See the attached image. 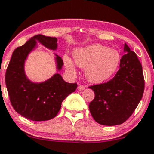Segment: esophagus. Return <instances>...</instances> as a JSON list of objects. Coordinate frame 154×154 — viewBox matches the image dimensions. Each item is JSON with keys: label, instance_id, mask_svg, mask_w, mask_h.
<instances>
[{"label": "esophagus", "instance_id": "34e87169", "mask_svg": "<svg viewBox=\"0 0 154 154\" xmlns=\"http://www.w3.org/2000/svg\"><path fill=\"white\" fill-rule=\"evenodd\" d=\"M77 89H78V90H80V91H82V90H84V89H85V87L83 85H79Z\"/></svg>", "mask_w": 154, "mask_h": 154}]
</instances>
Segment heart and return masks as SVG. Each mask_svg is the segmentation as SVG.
I'll use <instances>...</instances> for the list:
<instances>
[{"instance_id": "b5f03b06", "label": "heart", "mask_w": 154, "mask_h": 154, "mask_svg": "<svg viewBox=\"0 0 154 154\" xmlns=\"http://www.w3.org/2000/svg\"><path fill=\"white\" fill-rule=\"evenodd\" d=\"M74 59L78 67L85 68L84 74L88 81L101 84L111 78L117 71L121 56L116 50L100 44H93L76 49ZM64 62L69 72L76 74L75 64L68 56H64Z\"/></svg>"}]
</instances>
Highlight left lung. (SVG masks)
Masks as SVG:
<instances>
[{
	"label": "left lung",
	"mask_w": 154,
	"mask_h": 154,
	"mask_svg": "<svg viewBox=\"0 0 154 154\" xmlns=\"http://www.w3.org/2000/svg\"><path fill=\"white\" fill-rule=\"evenodd\" d=\"M119 70L106 83L90 86L95 98L89 105L94 120L103 125L124 123L138 106L144 90L142 65L137 54L125 44Z\"/></svg>",
	"instance_id": "8db88e82"
}]
</instances>
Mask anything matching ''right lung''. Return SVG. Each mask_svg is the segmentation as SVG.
Returning <instances> with one entry per match:
<instances>
[{
    "label": "right lung",
    "instance_id": "1",
    "mask_svg": "<svg viewBox=\"0 0 154 154\" xmlns=\"http://www.w3.org/2000/svg\"><path fill=\"white\" fill-rule=\"evenodd\" d=\"M37 41L49 49H57V38L43 35L32 37L13 52L6 71L5 82L15 111L29 120L39 122L55 117L63 100L75 91L77 84L67 83L59 74H54L42 83H34L27 78L24 64L27 56L36 46ZM55 56L57 69L60 70L64 62L60 56Z\"/></svg>",
    "mask_w": 154,
    "mask_h": 154
}]
</instances>
